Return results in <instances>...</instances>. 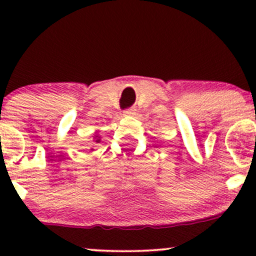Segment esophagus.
<instances>
[{
	"mask_svg": "<svg viewBox=\"0 0 256 256\" xmlns=\"http://www.w3.org/2000/svg\"><path fill=\"white\" fill-rule=\"evenodd\" d=\"M136 114V110L134 108H128V110H124V116H134Z\"/></svg>",
	"mask_w": 256,
	"mask_h": 256,
	"instance_id": "esophagus-1",
	"label": "esophagus"
}]
</instances>
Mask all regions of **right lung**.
I'll return each instance as SVG.
<instances>
[{"instance_id":"add662e5","label":"right lung","mask_w":256,"mask_h":256,"mask_svg":"<svg viewBox=\"0 0 256 256\" xmlns=\"http://www.w3.org/2000/svg\"><path fill=\"white\" fill-rule=\"evenodd\" d=\"M96 137H98V136H96ZM95 142H96V143H98V142H100V140H95Z\"/></svg>"}]
</instances>
